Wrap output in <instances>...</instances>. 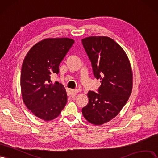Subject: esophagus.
Returning a JSON list of instances; mask_svg holds the SVG:
<instances>
[{
  "instance_id": "obj_1",
  "label": "esophagus",
  "mask_w": 158,
  "mask_h": 158,
  "mask_svg": "<svg viewBox=\"0 0 158 158\" xmlns=\"http://www.w3.org/2000/svg\"><path fill=\"white\" fill-rule=\"evenodd\" d=\"M79 93V90L77 89H71L70 90V93L72 95H75Z\"/></svg>"
}]
</instances>
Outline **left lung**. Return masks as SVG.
I'll use <instances>...</instances> for the list:
<instances>
[{
    "label": "left lung",
    "instance_id": "1",
    "mask_svg": "<svg viewBox=\"0 0 158 158\" xmlns=\"http://www.w3.org/2000/svg\"><path fill=\"white\" fill-rule=\"evenodd\" d=\"M81 41L94 77L101 83L98 93H88L89 103L82 113L90 123L102 125L114 118L129 100L133 86L131 64L123 49L110 37H89Z\"/></svg>",
    "mask_w": 158,
    "mask_h": 158
}]
</instances>
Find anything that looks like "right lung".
I'll return each mask as SVG.
<instances>
[{"instance_id": "right-lung-1", "label": "right lung", "mask_w": 158, "mask_h": 158, "mask_svg": "<svg viewBox=\"0 0 158 158\" xmlns=\"http://www.w3.org/2000/svg\"><path fill=\"white\" fill-rule=\"evenodd\" d=\"M74 43L68 38L47 39L29 50L23 62L20 84L27 108L44 121L55 119L67 103L62 84H52L51 75L59 73V65Z\"/></svg>"}]
</instances>
